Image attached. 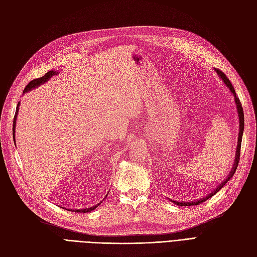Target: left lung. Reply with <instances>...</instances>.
<instances>
[{
  "mask_svg": "<svg viewBox=\"0 0 257 257\" xmlns=\"http://www.w3.org/2000/svg\"><path fill=\"white\" fill-rule=\"evenodd\" d=\"M215 71L217 72L218 76L220 77L221 81L223 82V84L228 88L229 91L234 95L235 98V104H236V109H237V113H238V119H239V133H238V143H237V147H236V154H235V161H234V165L231 168V171H229L227 178L221 183L220 185L217 186V188H215L213 191H211L209 194H207L206 197L204 198H201L200 200L197 201H192V202H179V201H174V200H170L171 202H173L175 205H179V206H191V205H198L202 202H205L207 199H209L210 197H213L214 194H216L221 188L223 187V186L227 183V181L231 180V178H233V175L237 169V166L238 163H239V156H240V147H241V139H242V134H243V128H244V117H243V109H242V106L240 104L239 99H238V96H236V92L234 90V87L232 86L231 82H229V79L226 77V75L222 72L220 71V70L215 68Z\"/></svg>",
  "mask_w": 257,
  "mask_h": 257,
  "instance_id": "8db88e82",
  "label": "left lung"
}]
</instances>
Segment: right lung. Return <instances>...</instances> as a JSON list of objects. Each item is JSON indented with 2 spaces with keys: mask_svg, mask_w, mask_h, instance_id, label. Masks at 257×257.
Returning a JSON list of instances; mask_svg holds the SVG:
<instances>
[{
  "mask_svg": "<svg viewBox=\"0 0 257 257\" xmlns=\"http://www.w3.org/2000/svg\"><path fill=\"white\" fill-rule=\"evenodd\" d=\"M58 72H56V71H54V70H51V71H49L48 73H46L44 74L43 76H41V77H39V78H35V79H33V81H31L29 84H28V86L25 87V89L23 90V94L25 93V92H29V91H31V90H33V89H35V88H37V87H39L40 85H42V84H44L46 82H48L49 79L53 76V75H56ZM19 106H20V102L18 103V105H17V109H16V113H15V118H14V126H13V136H14V141H15V145H16V139H15V136H16V122H17V117H18V113H19ZM108 194V193H107ZM105 199H106V197H105ZM102 203V201L99 203V204H96V205H93L92 207H88V208H82V209H68V210H70V211H75V213H78V211H81V213H89V211H91V210H93V209H95L96 207H98L100 204Z\"/></svg>",
  "mask_w": 257,
  "mask_h": 257,
  "instance_id": "right-lung-1",
  "label": "right lung"
}]
</instances>
